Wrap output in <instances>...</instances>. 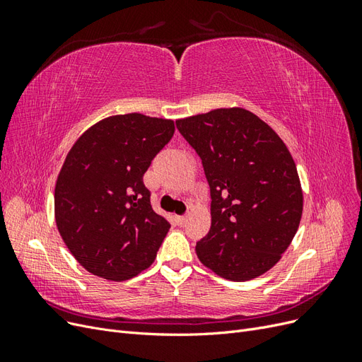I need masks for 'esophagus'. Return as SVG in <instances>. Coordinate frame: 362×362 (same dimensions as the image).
I'll return each mask as SVG.
<instances>
[{"instance_id":"1","label":"esophagus","mask_w":362,"mask_h":362,"mask_svg":"<svg viewBox=\"0 0 362 362\" xmlns=\"http://www.w3.org/2000/svg\"><path fill=\"white\" fill-rule=\"evenodd\" d=\"M185 218H187V216H177V222H178L180 225H182V223L185 222Z\"/></svg>"}]
</instances>
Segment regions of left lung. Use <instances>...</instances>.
<instances>
[{
    "mask_svg": "<svg viewBox=\"0 0 362 362\" xmlns=\"http://www.w3.org/2000/svg\"><path fill=\"white\" fill-rule=\"evenodd\" d=\"M202 160L211 193V228L196 255L221 278L243 282L281 259L298 231L303 193L282 139L240 107L177 120Z\"/></svg>",
    "mask_w": 362,
    "mask_h": 362,
    "instance_id": "8db88e82",
    "label": "left lung"
}]
</instances>
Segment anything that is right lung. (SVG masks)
I'll return each instance as SVG.
<instances>
[{"instance_id":"add662e5","label":"right lung","mask_w":362,"mask_h":362,"mask_svg":"<svg viewBox=\"0 0 362 362\" xmlns=\"http://www.w3.org/2000/svg\"><path fill=\"white\" fill-rule=\"evenodd\" d=\"M175 133L172 119L108 116L76 139L54 192L64 245L92 275L127 281L148 269L170 223L152 210L144 175Z\"/></svg>"}]
</instances>
